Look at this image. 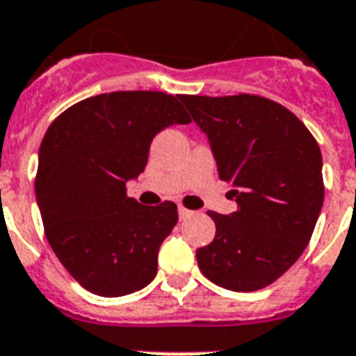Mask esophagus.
<instances>
[{
    "instance_id": "34e87169",
    "label": "esophagus",
    "mask_w": 356,
    "mask_h": 356,
    "mask_svg": "<svg viewBox=\"0 0 356 356\" xmlns=\"http://www.w3.org/2000/svg\"><path fill=\"white\" fill-rule=\"evenodd\" d=\"M179 218L181 219H184V218H188V216H192V210H188V208H184V207H181V204H179Z\"/></svg>"
}]
</instances>
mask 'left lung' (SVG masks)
Returning <instances> with one entry per match:
<instances>
[{
  "instance_id": "obj_1",
  "label": "left lung",
  "mask_w": 356,
  "mask_h": 356,
  "mask_svg": "<svg viewBox=\"0 0 356 356\" xmlns=\"http://www.w3.org/2000/svg\"><path fill=\"white\" fill-rule=\"evenodd\" d=\"M208 137L238 210L208 212L216 238L197 248L201 273L219 287H267L302 256L323 204L322 153L305 124L258 95H181Z\"/></svg>"
}]
</instances>
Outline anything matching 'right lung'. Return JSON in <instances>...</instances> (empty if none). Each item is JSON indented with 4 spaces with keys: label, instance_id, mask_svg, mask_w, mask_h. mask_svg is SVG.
Wrapping results in <instances>:
<instances>
[{
    "label": "right lung",
    "instance_id": "1",
    "mask_svg": "<svg viewBox=\"0 0 356 356\" xmlns=\"http://www.w3.org/2000/svg\"><path fill=\"white\" fill-rule=\"evenodd\" d=\"M179 97L115 91L74 104L42 140L34 181L45 236L67 273L89 293L117 298L157 274L177 207H143L126 183L148 163L153 137L190 117Z\"/></svg>",
    "mask_w": 356,
    "mask_h": 356
}]
</instances>
